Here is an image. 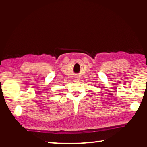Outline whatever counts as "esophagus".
Here are the masks:
<instances>
[{
    "mask_svg": "<svg viewBox=\"0 0 147 147\" xmlns=\"http://www.w3.org/2000/svg\"><path fill=\"white\" fill-rule=\"evenodd\" d=\"M75 80H77V81H78L79 80V79H80V78H79V77H75Z\"/></svg>",
    "mask_w": 147,
    "mask_h": 147,
    "instance_id": "obj_1",
    "label": "esophagus"
}]
</instances>
